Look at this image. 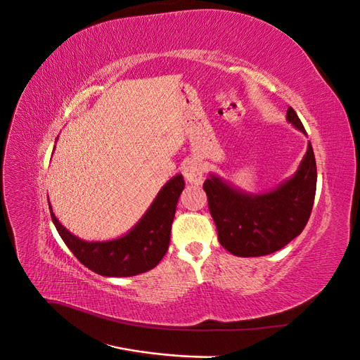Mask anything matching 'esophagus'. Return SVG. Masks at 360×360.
Returning a JSON list of instances; mask_svg holds the SVG:
<instances>
[{
    "mask_svg": "<svg viewBox=\"0 0 360 360\" xmlns=\"http://www.w3.org/2000/svg\"><path fill=\"white\" fill-rule=\"evenodd\" d=\"M183 176L189 184H201L202 183V168L197 160H189L183 167Z\"/></svg>",
    "mask_w": 360,
    "mask_h": 360,
    "instance_id": "obj_1",
    "label": "esophagus"
}]
</instances>
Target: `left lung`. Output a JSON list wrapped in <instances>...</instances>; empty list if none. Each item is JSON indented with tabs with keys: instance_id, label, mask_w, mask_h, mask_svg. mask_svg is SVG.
<instances>
[{
	"instance_id": "obj_1",
	"label": "left lung",
	"mask_w": 360,
	"mask_h": 360,
	"mask_svg": "<svg viewBox=\"0 0 360 360\" xmlns=\"http://www.w3.org/2000/svg\"><path fill=\"white\" fill-rule=\"evenodd\" d=\"M287 122L304 132L290 106ZM219 243L236 257H261L282 249L308 224L317 188V165L308 143L297 171L275 189L248 193L216 174L202 184Z\"/></svg>"
}]
</instances>
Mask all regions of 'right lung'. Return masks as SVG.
Here are the masks:
<instances>
[{
    "mask_svg": "<svg viewBox=\"0 0 360 360\" xmlns=\"http://www.w3.org/2000/svg\"><path fill=\"white\" fill-rule=\"evenodd\" d=\"M184 180L181 174L163 184L136 225L124 236L106 242H86L64 228L51 209L52 222L73 255L94 274L112 278L135 276L153 269L167 254L171 225Z\"/></svg>",
    "mask_w": 360,
    "mask_h": 360,
    "instance_id": "right-lung-1",
    "label": "right lung"
}]
</instances>
